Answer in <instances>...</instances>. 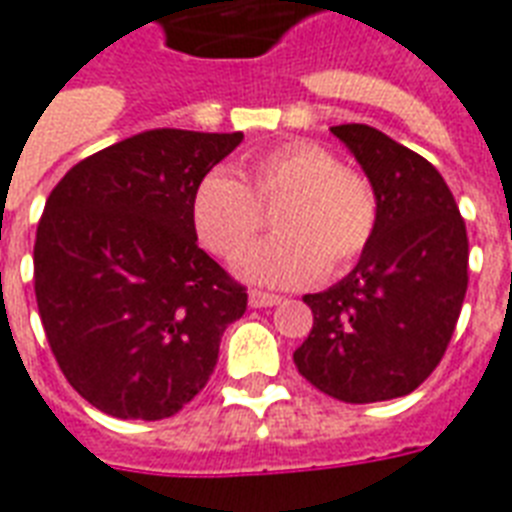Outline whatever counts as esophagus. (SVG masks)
Instances as JSON below:
<instances>
[{
  "instance_id": "1",
  "label": "esophagus",
  "mask_w": 512,
  "mask_h": 512,
  "mask_svg": "<svg viewBox=\"0 0 512 512\" xmlns=\"http://www.w3.org/2000/svg\"><path fill=\"white\" fill-rule=\"evenodd\" d=\"M279 303H282V298H279V295H271V292H260V290L249 292V306L252 308L279 306Z\"/></svg>"
}]
</instances>
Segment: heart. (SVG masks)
<instances>
[{
  "mask_svg": "<svg viewBox=\"0 0 512 512\" xmlns=\"http://www.w3.org/2000/svg\"><path fill=\"white\" fill-rule=\"evenodd\" d=\"M279 236L241 260L239 271L271 287H303L330 268L346 271L376 236L378 198L360 171L311 142H284L249 161L241 179L209 171L190 201L198 241L222 260L247 252L273 209Z\"/></svg>",
  "mask_w": 512,
  "mask_h": 512,
  "instance_id": "heart-1",
  "label": "heart"
}]
</instances>
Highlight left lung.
I'll return each instance as SVG.
<instances>
[{
    "label": "left lung",
    "instance_id": "1",
    "mask_svg": "<svg viewBox=\"0 0 512 512\" xmlns=\"http://www.w3.org/2000/svg\"><path fill=\"white\" fill-rule=\"evenodd\" d=\"M330 131L368 174L378 225L349 276L303 298L314 327L292 360L335 400H395L438 368L454 335L467 292V228L419 152L362 123Z\"/></svg>",
    "mask_w": 512,
    "mask_h": 512
}]
</instances>
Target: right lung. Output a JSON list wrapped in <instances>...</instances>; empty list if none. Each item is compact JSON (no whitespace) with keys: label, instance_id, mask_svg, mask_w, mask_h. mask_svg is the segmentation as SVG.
I'll return each mask as SVG.
<instances>
[{"label":"right lung","instance_id":"right-lung-1","mask_svg":"<svg viewBox=\"0 0 512 512\" xmlns=\"http://www.w3.org/2000/svg\"><path fill=\"white\" fill-rule=\"evenodd\" d=\"M244 139L155 128L66 171L39 217L34 292L74 392L115 419H169L206 386L247 287L198 247V182Z\"/></svg>","mask_w":512,"mask_h":512}]
</instances>
